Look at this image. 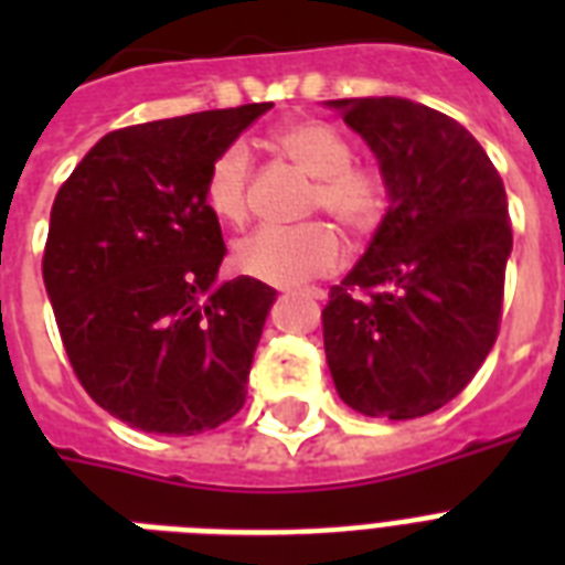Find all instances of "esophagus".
Returning <instances> with one entry per match:
<instances>
[{
    "mask_svg": "<svg viewBox=\"0 0 565 565\" xmlns=\"http://www.w3.org/2000/svg\"><path fill=\"white\" fill-rule=\"evenodd\" d=\"M305 296H308V299L322 301V299H326V290H319V287H310V290H305Z\"/></svg>",
    "mask_w": 565,
    "mask_h": 565,
    "instance_id": "34e87169",
    "label": "esophagus"
}]
</instances>
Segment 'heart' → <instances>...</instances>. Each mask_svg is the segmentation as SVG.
<instances>
[{"label":"heart","instance_id":"obj_1","mask_svg":"<svg viewBox=\"0 0 565 565\" xmlns=\"http://www.w3.org/2000/svg\"><path fill=\"white\" fill-rule=\"evenodd\" d=\"M275 143L296 167L317 179L310 190V211L331 213L354 234L372 231L384 220L386 181L372 167H358L349 137L322 119H292L275 131ZM252 158L246 143L225 146L213 158L204 179V204L220 220L239 222L248 211ZM345 246L334 225L308 222L296 228L252 231L234 246V266L248 278L296 287L343 264Z\"/></svg>","mask_w":565,"mask_h":565}]
</instances>
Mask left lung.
<instances>
[{
  "label": "left lung",
  "instance_id": "8db88e82",
  "mask_svg": "<svg viewBox=\"0 0 565 565\" xmlns=\"http://www.w3.org/2000/svg\"><path fill=\"white\" fill-rule=\"evenodd\" d=\"M328 105L366 140L390 195L366 255L322 310L328 370L363 416L416 419L451 402L499 337L508 193L481 143L428 105Z\"/></svg>",
  "mask_w": 565,
  "mask_h": 565
}]
</instances>
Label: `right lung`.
<instances>
[{
	"mask_svg": "<svg viewBox=\"0 0 565 565\" xmlns=\"http://www.w3.org/2000/svg\"><path fill=\"white\" fill-rule=\"evenodd\" d=\"M273 102L110 131L57 190L43 284L93 402L131 428L190 437L246 402L275 290L216 284L225 243L204 204L213 158Z\"/></svg>",
	"mask_w": 565,
	"mask_h": 565,
	"instance_id": "right-lung-1",
	"label": "right lung"
}]
</instances>
